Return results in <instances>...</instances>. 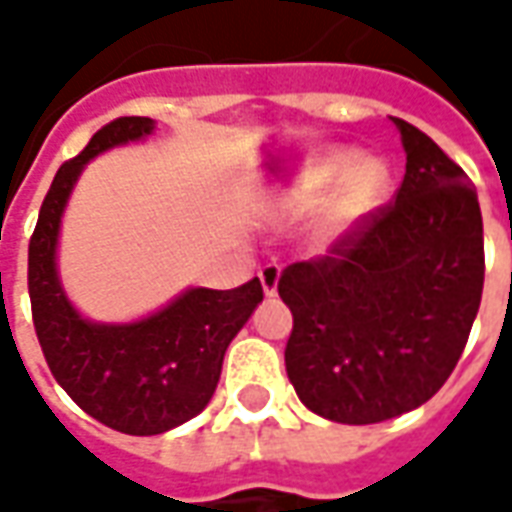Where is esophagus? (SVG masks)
Masks as SVG:
<instances>
[{
    "instance_id": "esophagus-1",
    "label": "esophagus",
    "mask_w": 512,
    "mask_h": 512,
    "mask_svg": "<svg viewBox=\"0 0 512 512\" xmlns=\"http://www.w3.org/2000/svg\"><path fill=\"white\" fill-rule=\"evenodd\" d=\"M260 285H263V293L266 296H277V285H279V277H282V268L277 263H268V266L260 268Z\"/></svg>"
}]
</instances>
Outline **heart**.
<instances>
[{
	"mask_svg": "<svg viewBox=\"0 0 512 512\" xmlns=\"http://www.w3.org/2000/svg\"><path fill=\"white\" fill-rule=\"evenodd\" d=\"M348 163H351V153H345V150H326L321 156H312L296 172L293 183H290L288 202L301 205V202L318 200ZM386 186H389V172H386L381 161H376V158H359V161H354L348 172H345L340 189L334 191L332 202L326 205L321 222L315 224L318 241L326 244V241L337 238L356 213L365 211L373 202L381 200Z\"/></svg>",
	"mask_w": 512,
	"mask_h": 512,
	"instance_id": "b5f03b06",
	"label": "heart"
}]
</instances>
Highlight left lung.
I'll return each mask as SVG.
<instances>
[{"mask_svg":"<svg viewBox=\"0 0 512 512\" xmlns=\"http://www.w3.org/2000/svg\"><path fill=\"white\" fill-rule=\"evenodd\" d=\"M406 175L395 202L329 255L293 263L285 367L318 417L373 425L428 403L458 365L483 296V216L472 180L400 117Z\"/></svg>","mask_w":512,"mask_h":512,"instance_id":"1","label":"left lung"}]
</instances>
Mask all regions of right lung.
I'll return each instance as SVG.
<instances>
[{
    "mask_svg": "<svg viewBox=\"0 0 512 512\" xmlns=\"http://www.w3.org/2000/svg\"><path fill=\"white\" fill-rule=\"evenodd\" d=\"M150 117H117L65 161L29 241V301L40 348L76 406L128 436L178 428L211 403L227 345L263 301L260 279L233 290L189 288L131 323H95L68 299L57 271L65 205L82 169L112 147L153 134Z\"/></svg>",
    "mask_w": 512,
    "mask_h": 512,
    "instance_id": "obj_1",
    "label": "right lung"
}]
</instances>
